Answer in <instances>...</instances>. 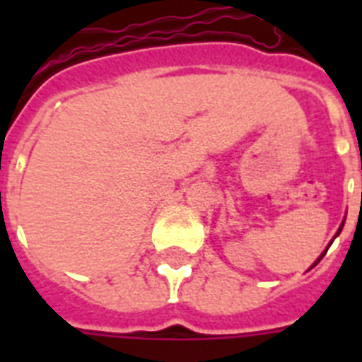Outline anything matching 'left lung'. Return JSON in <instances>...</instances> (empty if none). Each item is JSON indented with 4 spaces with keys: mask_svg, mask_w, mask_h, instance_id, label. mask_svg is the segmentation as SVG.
Returning a JSON list of instances; mask_svg holds the SVG:
<instances>
[{
    "mask_svg": "<svg viewBox=\"0 0 362 362\" xmlns=\"http://www.w3.org/2000/svg\"><path fill=\"white\" fill-rule=\"evenodd\" d=\"M344 223H346V218H344V221H342V223H340V227H338V231H337V235H334V238H337V237H338V235H340V231H342V227H344ZM334 238H332V240H334ZM332 240H331V242H329V246H331V244H332ZM329 246H327V247H325V252H323V253H321V255H320V257H317V259H315V263H314V264H312V267H310V269H314V267H315V264H317V263H320V261H321V259H323V255H325V253H327V250H329Z\"/></svg>",
    "mask_w": 362,
    "mask_h": 362,
    "instance_id": "8db88e82",
    "label": "left lung"
}]
</instances>
